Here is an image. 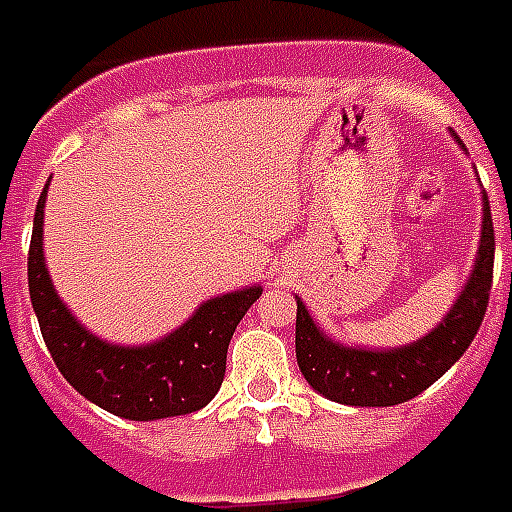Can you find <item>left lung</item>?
<instances>
[{"label": "left lung", "instance_id": "1", "mask_svg": "<svg viewBox=\"0 0 512 512\" xmlns=\"http://www.w3.org/2000/svg\"><path fill=\"white\" fill-rule=\"evenodd\" d=\"M494 283V221L483 194V232L472 278L432 334L394 351H359L332 343L297 299V364L324 397L359 407H391L418 397L443 378L475 340Z\"/></svg>", "mask_w": 512, "mask_h": 512}]
</instances>
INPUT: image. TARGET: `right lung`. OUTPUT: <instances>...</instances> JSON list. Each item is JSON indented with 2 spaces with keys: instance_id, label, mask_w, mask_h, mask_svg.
<instances>
[{
  "instance_id": "add662e5",
  "label": "right lung",
  "mask_w": 512,
  "mask_h": 512,
  "mask_svg": "<svg viewBox=\"0 0 512 512\" xmlns=\"http://www.w3.org/2000/svg\"><path fill=\"white\" fill-rule=\"evenodd\" d=\"M42 207L45 191L37 202L29 245V294L42 340L69 386L88 402L129 421L202 410L224 383L229 340L242 315L261 297V288L207 299L194 318L161 343L142 348L107 345L86 332L53 291L42 256Z\"/></svg>"
}]
</instances>
